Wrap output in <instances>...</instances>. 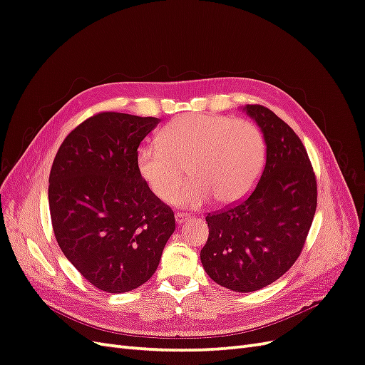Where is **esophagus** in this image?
Instances as JSON below:
<instances>
[{"label": "esophagus", "instance_id": "esophagus-1", "mask_svg": "<svg viewBox=\"0 0 365 365\" xmlns=\"http://www.w3.org/2000/svg\"><path fill=\"white\" fill-rule=\"evenodd\" d=\"M175 217H176V222H178V224H184L185 220H189V219H190V215L182 213V212H178V213L175 215Z\"/></svg>", "mask_w": 365, "mask_h": 365}]
</instances>
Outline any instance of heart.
Here are the masks:
<instances>
[{"mask_svg": "<svg viewBox=\"0 0 365 365\" xmlns=\"http://www.w3.org/2000/svg\"><path fill=\"white\" fill-rule=\"evenodd\" d=\"M264 140L247 120L187 114L172 120L158 141L137 152V170L153 195L165 197L183 178H192L168 200L181 207H200L215 196L230 204L247 196L263 170Z\"/></svg>", "mask_w": 365, "mask_h": 365, "instance_id": "obj_1", "label": "heart"}]
</instances>
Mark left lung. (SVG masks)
<instances>
[{"instance_id": "8db88e82", "label": "left lung", "mask_w": 365, "mask_h": 365, "mask_svg": "<svg viewBox=\"0 0 365 365\" xmlns=\"http://www.w3.org/2000/svg\"><path fill=\"white\" fill-rule=\"evenodd\" d=\"M267 143V163L248 197L208 213L201 262L208 277L236 292L259 291L300 256L317 210V180L302 140L262 105H247Z\"/></svg>"}]
</instances>
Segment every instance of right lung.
Instances as JSON below:
<instances>
[{
    "label": "right lung",
    "mask_w": 365,
    "mask_h": 365,
    "mask_svg": "<svg viewBox=\"0 0 365 365\" xmlns=\"http://www.w3.org/2000/svg\"><path fill=\"white\" fill-rule=\"evenodd\" d=\"M155 117L98 113L65 137L48 178L54 236L96 288L123 294L157 271L175 231L172 208L137 170V149Z\"/></svg>",
    "instance_id": "obj_1"
}]
</instances>
